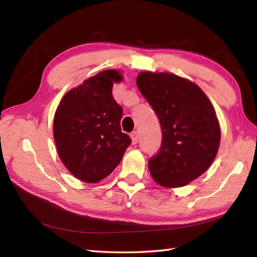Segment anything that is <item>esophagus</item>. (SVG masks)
Wrapping results in <instances>:
<instances>
[{
	"label": "esophagus",
	"mask_w": 257,
	"mask_h": 257,
	"mask_svg": "<svg viewBox=\"0 0 257 257\" xmlns=\"http://www.w3.org/2000/svg\"><path fill=\"white\" fill-rule=\"evenodd\" d=\"M130 138H132V143L133 145H136L138 143L139 137H138V133L137 132H134L132 135H130Z\"/></svg>",
	"instance_id": "obj_1"
}]
</instances>
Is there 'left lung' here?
I'll return each mask as SVG.
<instances>
[{
    "mask_svg": "<svg viewBox=\"0 0 257 257\" xmlns=\"http://www.w3.org/2000/svg\"><path fill=\"white\" fill-rule=\"evenodd\" d=\"M136 83L162 129L161 148L148 162L151 177L161 187H184L210 168L219 151L215 109L198 85L178 75L146 70Z\"/></svg>",
    "mask_w": 257,
    "mask_h": 257,
    "instance_id": "1",
    "label": "left lung"
}]
</instances>
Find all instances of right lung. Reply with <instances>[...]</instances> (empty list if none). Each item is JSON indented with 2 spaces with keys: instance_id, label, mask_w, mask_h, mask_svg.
Masks as SVG:
<instances>
[{
  "instance_id": "1",
  "label": "right lung",
  "mask_w": 257,
  "mask_h": 257,
  "mask_svg": "<svg viewBox=\"0 0 257 257\" xmlns=\"http://www.w3.org/2000/svg\"><path fill=\"white\" fill-rule=\"evenodd\" d=\"M122 80L119 70H102L68 90L54 114L58 157L80 181L97 183L107 178L132 143L121 133L122 109L112 97L113 83Z\"/></svg>"
}]
</instances>
